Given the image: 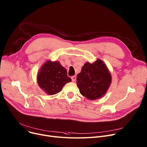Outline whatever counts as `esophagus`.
Wrapping results in <instances>:
<instances>
[{"instance_id": "esophagus-1", "label": "esophagus", "mask_w": 147, "mask_h": 147, "mask_svg": "<svg viewBox=\"0 0 147 147\" xmlns=\"http://www.w3.org/2000/svg\"><path fill=\"white\" fill-rule=\"evenodd\" d=\"M71 78V80H72V81H73V82H74L76 81V76H72Z\"/></svg>"}]
</instances>
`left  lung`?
<instances>
[{
  "label": "left lung",
  "instance_id": "obj_1",
  "mask_svg": "<svg viewBox=\"0 0 147 147\" xmlns=\"http://www.w3.org/2000/svg\"><path fill=\"white\" fill-rule=\"evenodd\" d=\"M111 82V74L105 63L100 59L93 63H86L77 77V86L80 93L90 100L102 97Z\"/></svg>",
  "mask_w": 147,
  "mask_h": 147
}]
</instances>
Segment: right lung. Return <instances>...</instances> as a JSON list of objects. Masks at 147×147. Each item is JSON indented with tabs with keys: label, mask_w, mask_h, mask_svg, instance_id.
I'll use <instances>...</instances> for the list:
<instances>
[{
	"label": "right lung",
	"mask_w": 147,
	"mask_h": 147,
	"mask_svg": "<svg viewBox=\"0 0 147 147\" xmlns=\"http://www.w3.org/2000/svg\"><path fill=\"white\" fill-rule=\"evenodd\" d=\"M36 80L38 86L47 94L53 95L59 93L71 79L67 76V70L59 61L49 60L41 66L37 74Z\"/></svg>",
	"instance_id": "add662e5"
}]
</instances>
